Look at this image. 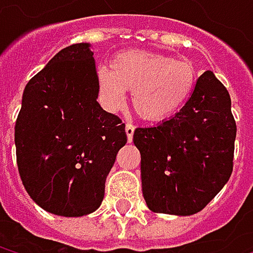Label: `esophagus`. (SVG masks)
Wrapping results in <instances>:
<instances>
[{
	"mask_svg": "<svg viewBox=\"0 0 253 253\" xmlns=\"http://www.w3.org/2000/svg\"><path fill=\"white\" fill-rule=\"evenodd\" d=\"M133 133H134V126L131 123H127L126 125V134H127V140L131 142L133 140Z\"/></svg>",
	"mask_w": 253,
	"mask_h": 253,
	"instance_id": "34e87169",
	"label": "esophagus"
}]
</instances>
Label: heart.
<instances>
[{"label": "heart", "instance_id": "b5f03b06", "mask_svg": "<svg viewBox=\"0 0 253 253\" xmlns=\"http://www.w3.org/2000/svg\"><path fill=\"white\" fill-rule=\"evenodd\" d=\"M96 82L108 108H120L126 90H133L131 104L137 116L148 122H164L176 116L190 99L198 83V67L186 58L126 51L113 58L110 70L98 72Z\"/></svg>", "mask_w": 253, "mask_h": 253}]
</instances>
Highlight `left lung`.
<instances>
[{
	"label": "left lung",
	"instance_id": "left-lung-1",
	"mask_svg": "<svg viewBox=\"0 0 253 253\" xmlns=\"http://www.w3.org/2000/svg\"><path fill=\"white\" fill-rule=\"evenodd\" d=\"M234 139L228 90L208 70L176 116L134 130L148 208L171 215L204 210L231 176Z\"/></svg>",
	"mask_w": 253,
	"mask_h": 253
}]
</instances>
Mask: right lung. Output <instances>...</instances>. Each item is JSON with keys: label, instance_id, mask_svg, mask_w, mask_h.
<instances>
[{"label": "right lung", "instance_id": "1", "mask_svg": "<svg viewBox=\"0 0 253 253\" xmlns=\"http://www.w3.org/2000/svg\"><path fill=\"white\" fill-rule=\"evenodd\" d=\"M86 42L61 49L29 80L14 127L17 167L29 196L45 211H96L125 123L98 104L93 52Z\"/></svg>", "mask_w": 253, "mask_h": 253}]
</instances>
